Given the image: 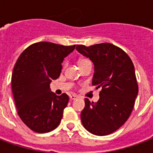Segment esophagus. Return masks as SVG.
I'll list each match as a JSON object with an SVG mask.
<instances>
[{"label":"esophagus","instance_id":"1","mask_svg":"<svg viewBox=\"0 0 153 153\" xmlns=\"http://www.w3.org/2000/svg\"><path fill=\"white\" fill-rule=\"evenodd\" d=\"M78 97H79L77 96V95H75V94H72V95H70V98L71 100H75L77 99Z\"/></svg>","mask_w":153,"mask_h":153}]
</instances>
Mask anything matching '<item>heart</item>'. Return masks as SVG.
Wrapping results in <instances>:
<instances>
[{
    "instance_id": "heart-1",
    "label": "heart",
    "mask_w": 153,
    "mask_h": 153,
    "mask_svg": "<svg viewBox=\"0 0 153 153\" xmlns=\"http://www.w3.org/2000/svg\"><path fill=\"white\" fill-rule=\"evenodd\" d=\"M86 60H85V59H82V60H79V63H80V62H83V61H86Z\"/></svg>"
}]
</instances>
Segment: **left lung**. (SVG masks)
Returning a JSON list of instances; mask_svg holds the SVG:
<instances>
[{"label":"left lung","instance_id":"8db88e82","mask_svg":"<svg viewBox=\"0 0 153 153\" xmlns=\"http://www.w3.org/2000/svg\"><path fill=\"white\" fill-rule=\"evenodd\" d=\"M76 50L93 63L92 85L102 88L97 102L84 101L82 124L93 134H110L125 124L134 106L138 87L134 64L124 51L111 43L77 45Z\"/></svg>","mask_w":153,"mask_h":153}]
</instances>
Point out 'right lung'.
<instances>
[{
	"label": "right lung",
	"mask_w": 153,
	"mask_h": 153,
	"mask_svg": "<svg viewBox=\"0 0 153 153\" xmlns=\"http://www.w3.org/2000/svg\"><path fill=\"white\" fill-rule=\"evenodd\" d=\"M75 45L42 42L26 48L15 63L11 87L18 114L23 122L37 133H47L56 128L69 102V96H57L50 83L59 78L64 59Z\"/></svg>",
	"instance_id": "right-lung-1"
}]
</instances>
